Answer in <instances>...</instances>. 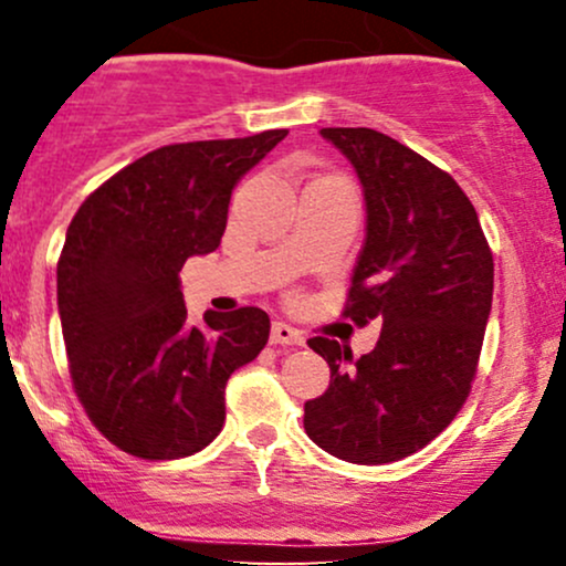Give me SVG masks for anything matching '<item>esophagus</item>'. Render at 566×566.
I'll list each match as a JSON object with an SVG mask.
<instances>
[{
	"mask_svg": "<svg viewBox=\"0 0 566 566\" xmlns=\"http://www.w3.org/2000/svg\"><path fill=\"white\" fill-rule=\"evenodd\" d=\"M271 343L274 346H303L305 335L287 322H274L271 324Z\"/></svg>",
	"mask_w": 566,
	"mask_h": 566,
	"instance_id": "1",
	"label": "esophagus"
}]
</instances>
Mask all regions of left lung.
I'll list each match as a JSON object with an SVG mask.
<instances>
[{
    "label": "left lung",
    "mask_w": 566,
    "mask_h": 566,
    "mask_svg": "<svg viewBox=\"0 0 566 566\" xmlns=\"http://www.w3.org/2000/svg\"><path fill=\"white\" fill-rule=\"evenodd\" d=\"M361 180L367 237L343 316L380 324L378 346L311 337L329 388L305 401V433L335 458L380 465L423 450L465 405L492 308L495 265L450 172L369 127H324Z\"/></svg>",
    "instance_id": "obj_1"
}]
</instances>
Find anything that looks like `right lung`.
<instances>
[{"instance_id": "obj_1", "label": "right lung", "mask_w": 566, "mask_h": 566, "mask_svg": "<svg viewBox=\"0 0 566 566\" xmlns=\"http://www.w3.org/2000/svg\"><path fill=\"white\" fill-rule=\"evenodd\" d=\"M287 129L161 146L76 210L57 261V311L74 391L112 444L143 460L205 450L226 382L269 343L255 305L188 324L180 269L218 250L233 186Z\"/></svg>"}]
</instances>
